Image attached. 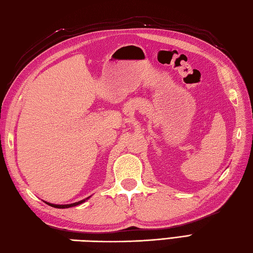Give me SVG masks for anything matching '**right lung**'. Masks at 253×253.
Masks as SVG:
<instances>
[{"mask_svg": "<svg viewBox=\"0 0 253 253\" xmlns=\"http://www.w3.org/2000/svg\"><path fill=\"white\" fill-rule=\"evenodd\" d=\"M89 198H90V196L87 197L85 199H83V201H80V202L74 203V204H67V205H56V204H51V203H48V202H45V203H46L47 205H49V206L55 207V208H69V207H74V206H77V205L83 204V203H84V202L87 201V199H89Z\"/></svg>", "mask_w": 253, "mask_h": 253, "instance_id": "1", "label": "right lung"}]
</instances>
